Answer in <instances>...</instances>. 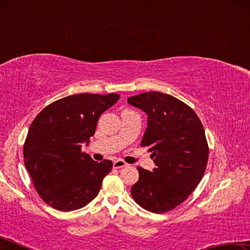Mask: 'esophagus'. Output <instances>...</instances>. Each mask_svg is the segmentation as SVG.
Listing matches in <instances>:
<instances>
[{
    "mask_svg": "<svg viewBox=\"0 0 250 250\" xmlns=\"http://www.w3.org/2000/svg\"><path fill=\"white\" fill-rule=\"evenodd\" d=\"M125 167H128V163H125V161H122V160H117L113 162V167L115 168H121Z\"/></svg>",
    "mask_w": 250,
    "mask_h": 250,
    "instance_id": "esophagus-1",
    "label": "esophagus"
}]
</instances>
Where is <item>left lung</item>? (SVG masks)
<instances>
[{
    "label": "left lung",
    "mask_w": 250,
    "mask_h": 250,
    "mask_svg": "<svg viewBox=\"0 0 250 250\" xmlns=\"http://www.w3.org/2000/svg\"><path fill=\"white\" fill-rule=\"evenodd\" d=\"M128 104L147 115L141 146L149 147L156 166L153 172L137 167L139 180L131 195L152 213L174 209L204 176L209 149L202 122L189 105L162 92L132 96Z\"/></svg>",
    "instance_id": "1"
}]
</instances>
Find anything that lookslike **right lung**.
<instances>
[{
  "label": "right lung",
  "instance_id": "add662e5",
  "mask_svg": "<svg viewBox=\"0 0 250 250\" xmlns=\"http://www.w3.org/2000/svg\"><path fill=\"white\" fill-rule=\"evenodd\" d=\"M119 98L118 94L67 96L46 105L33 120L24 142V164L36 192L50 207L79 209L98 195L112 162H96L82 145L95 134L101 113Z\"/></svg>",
  "mask_w": 250,
  "mask_h": 250
}]
</instances>
